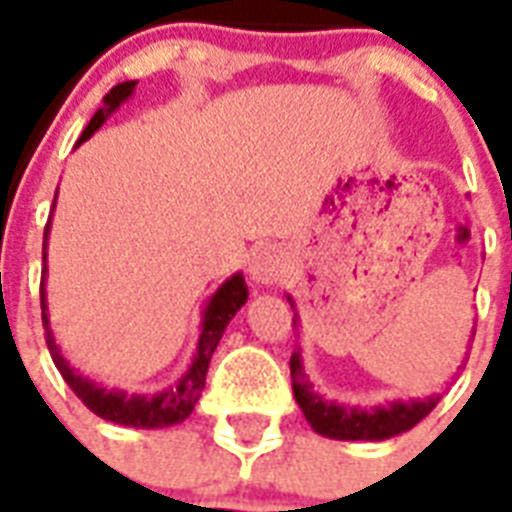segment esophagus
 Listing matches in <instances>:
<instances>
[{"label": "esophagus", "instance_id": "1", "mask_svg": "<svg viewBox=\"0 0 512 512\" xmlns=\"http://www.w3.org/2000/svg\"><path fill=\"white\" fill-rule=\"evenodd\" d=\"M287 271V257L279 247H260L249 257V279L255 284H273Z\"/></svg>", "mask_w": 512, "mask_h": 512}]
</instances>
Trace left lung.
<instances>
[{"instance_id":"8db88e82","label":"left lung","mask_w":512,"mask_h":512,"mask_svg":"<svg viewBox=\"0 0 512 512\" xmlns=\"http://www.w3.org/2000/svg\"><path fill=\"white\" fill-rule=\"evenodd\" d=\"M295 319L292 324H300V313L295 308L292 295H287ZM289 372H292V390H295L297 406L303 409L305 420L319 436L335 438V441H385V438L401 436L412 430L422 417L433 412L441 396L409 398V401H388L377 406H350L327 401L319 390H313V382L308 380L303 364V350L297 348L289 358Z\"/></svg>"}]
</instances>
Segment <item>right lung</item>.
Instances as JSON below:
<instances>
[{
  "instance_id": "right-lung-1",
  "label": "right lung",
  "mask_w": 512,
  "mask_h": 512,
  "mask_svg": "<svg viewBox=\"0 0 512 512\" xmlns=\"http://www.w3.org/2000/svg\"><path fill=\"white\" fill-rule=\"evenodd\" d=\"M135 84L138 82H122L108 92L106 98H103V106L95 111L90 124L84 127L82 138L76 140V148L82 146L84 140H90L92 135L106 124L108 116L116 114V111L122 108V103H127V100L132 98ZM47 236H50V223L44 228L42 247V321L50 356L52 361H55V366H58V372L63 374V380L68 382V388L82 398V404L87 406L90 412H95L98 417H103V420L108 422H116V425L156 430L170 428V425L183 422L185 417L193 412V406H196L201 390H204L209 358L215 353L217 342L223 337L225 327L231 324V319L239 313L241 305L247 303L249 289L244 276H241V273H233L231 279H225L223 284L215 289V295L207 300L204 311H201L199 345H196V353H193L191 364H188V369L183 372V377H180L175 385H170V388L156 390V393H127V390L122 388H106L103 382L84 377V374L68 364L66 358H63V353H60L58 342L52 337L50 316H47V292H44V276H47Z\"/></svg>"
}]
</instances>
